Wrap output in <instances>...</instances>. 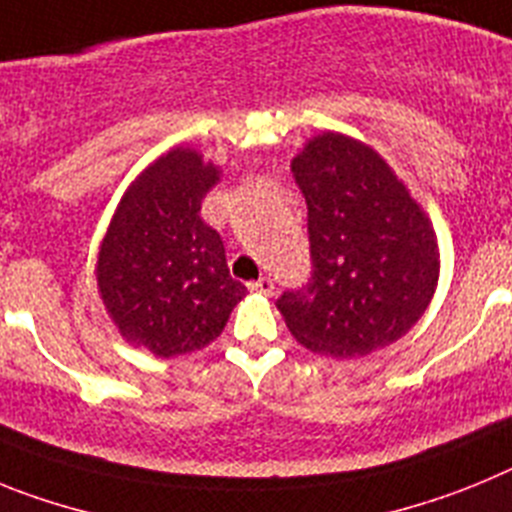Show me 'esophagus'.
Listing matches in <instances>:
<instances>
[{
	"mask_svg": "<svg viewBox=\"0 0 512 512\" xmlns=\"http://www.w3.org/2000/svg\"><path fill=\"white\" fill-rule=\"evenodd\" d=\"M248 289H251V292H256V295L269 297V295H274V282H271L269 277H261L259 282L248 284Z\"/></svg>",
	"mask_w": 512,
	"mask_h": 512,
	"instance_id": "obj_1",
	"label": "esophagus"
}]
</instances>
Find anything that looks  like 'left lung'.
I'll use <instances>...</instances> for the list:
<instances>
[{
  "instance_id": "1",
  "label": "left lung",
  "mask_w": 512,
  "mask_h": 512,
  "mask_svg": "<svg viewBox=\"0 0 512 512\" xmlns=\"http://www.w3.org/2000/svg\"><path fill=\"white\" fill-rule=\"evenodd\" d=\"M307 202L312 277L277 300L312 354L356 359L400 341L431 305L441 253L431 217L392 166L343 133H320L292 158Z\"/></svg>"
}]
</instances>
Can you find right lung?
I'll list each match as a JSON object with an SVG mask.
<instances>
[{
  "mask_svg": "<svg viewBox=\"0 0 512 512\" xmlns=\"http://www.w3.org/2000/svg\"><path fill=\"white\" fill-rule=\"evenodd\" d=\"M220 174L200 151L171 148L125 189L99 243L94 274L104 310L130 346L161 359L215 341L246 297L220 235L200 217Z\"/></svg>",
  "mask_w": 512,
  "mask_h": 512,
  "instance_id": "add662e5",
  "label": "right lung"
}]
</instances>
